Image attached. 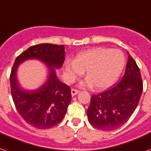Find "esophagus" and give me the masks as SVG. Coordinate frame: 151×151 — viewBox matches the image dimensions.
Here are the masks:
<instances>
[{"label": "esophagus", "mask_w": 151, "mask_h": 151, "mask_svg": "<svg viewBox=\"0 0 151 151\" xmlns=\"http://www.w3.org/2000/svg\"><path fill=\"white\" fill-rule=\"evenodd\" d=\"M79 92V90H78V89H75V88H72L71 89V95H76Z\"/></svg>", "instance_id": "34e87169"}]
</instances>
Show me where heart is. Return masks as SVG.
<instances>
[{
	"instance_id": "heart-1",
	"label": "heart",
	"mask_w": 151,
	"mask_h": 151,
	"mask_svg": "<svg viewBox=\"0 0 151 151\" xmlns=\"http://www.w3.org/2000/svg\"><path fill=\"white\" fill-rule=\"evenodd\" d=\"M125 65V56L120 50L95 48L81 52L73 61L65 63L67 78L72 81L86 70L87 79L82 86H92L97 89L109 88L116 81Z\"/></svg>"
}]
</instances>
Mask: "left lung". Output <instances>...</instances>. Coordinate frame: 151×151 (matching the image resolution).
Instances as JSON below:
<instances>
[{
  "instance_id": "left-lung-1",
  "label": "left lung",
  "mask_w": 151,
  "mask_h": 151,
  "mask_svg": "<svg viewBox=\"0 0 151 151\" xmlns=\"http://www.w3.org/2000/svg\"><path fill=\"white\" fill-rule=\"evenodd\" d=\"M143 91L141 74L136 61L129 55L122 80L109 90L91 96L88 119L96 129H116L124 125L137 109Z\"/></svg>"
}]
</instances>
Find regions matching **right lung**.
Segmentation results:
<instances>
[{"label":"right lung","mask_w":151,"mask_h":151,"mask_svg":"<svg viewBox=\"0 0 151 151\" xmlns=\"http://www.w3.org/2000/svg\"><path fill=\"white\" fill-rule=\"evenodd\" d=\"M37 58L50 70L47 81L40 88L25 91L18 86L16 71L25 59ZM65 59L64 46L50 43L38 44L29 47L17 56L10 75L12 99L23 119L37 129H50L59 124L66 115L71 101V90L60 81L53 68L62 67Z\"/></svg>","instance_id":"add662e5"}]
</instances>
